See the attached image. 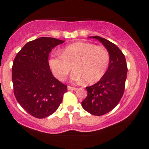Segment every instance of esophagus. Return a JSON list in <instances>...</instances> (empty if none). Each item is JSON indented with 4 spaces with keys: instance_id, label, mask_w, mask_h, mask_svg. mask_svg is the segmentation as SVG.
I'll list each match as a JSON object with an SVG mask.
<instances>
[{
    "instance_id": "obj_1",
    "label": "esophagus",
    "mask_w": 149,
    "mask_h": 149,
    "mask_svg": "<svg viewBox=\"0 0 149 149\" xmlns=\"http://www.w3.org/2000/svg\"><path fill=\"white\" fill-rule=\"evenodd\" d=\"M67 88H68V90H77V88H76V87L68 86Z\"/></svg>"
}]
</instances>
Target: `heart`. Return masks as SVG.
Wrapping results in <instances>:
<instances>
[{
    "mask_svg": "<svg viewBox=\"0 0 149 149\" xmlns=\"http://www.w3.org/2000/svg\"><path fill=\"white\" fill-rule=\"evenodd\" d=\"M110 63V54L103 46L86 42H76L61 49V54H53L49 64L54 76L64 81L71 70V78L74 81L84 80L94 84L103 78Z\"/></svg>",
    "mask_w": 149,
    "mask_h": 149,
    "instance_id": "b5f03b06",
    "label": "heart"
}]
</instances>
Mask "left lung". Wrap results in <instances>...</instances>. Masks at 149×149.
I'll use <instances>...</instances> for the list:
<instances>
[{"instance_id": "8db88e82", "label": "left lung", "mask_w": 149, "mask_h": 149, "mask_svg": "<svg viewBox=\"0 0 149 149\" xmlns=\"http://www.w3.org/2000/svg\"><path fill=\"white\" fill-rule=\"evenodd\" d=\"M109 51L110 63L103 78L95 85L86 87L88 96L82 102L86 111L103 116L115 108L122 98L125 87L127 66L125 57L118 47L107 39L95 36Z\"/></svg>"}]
</instances>
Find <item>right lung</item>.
<instances>
[{
  "mask_svg": "<svg viewBox=\"0 0 149 149\" xmlns=\"http://www.w3.org/2000/svg\"><path fill=\"white\" fill-rule=\"evenodd\" d=\"M64 41L41 37L27 42L17 54L12 67L14 95L21 107L36 118L57 111L67 86L53 76L49 53Z\"/></svg>",
  "mask_w": 149,
  "mask_h": 149,
  "instance_id": "1",
  "label": "right lung"
}]
</instances>
